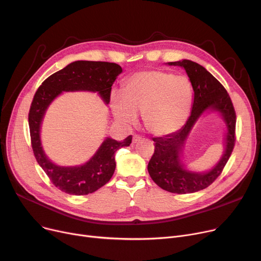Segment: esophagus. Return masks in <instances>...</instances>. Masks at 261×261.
Returning <instances> with one entry per match:
<instances>
[{
  "instance_id": "obj_1",
  "label": "esophagus",
  "mask_w": 261,
  "mask_h": 261,
  "mask_svg": "<svg viewBox=\"0 0 261 261\" xmlns=\"http://www.w3.org/2000/svg\"><path fill=\"white\" fill-rule=\"evenodd\" d=\"M142 140V136H140V135H133V139H132V142L133 143H138L139 141H141Z\"/></svg>"
}]
</instances>
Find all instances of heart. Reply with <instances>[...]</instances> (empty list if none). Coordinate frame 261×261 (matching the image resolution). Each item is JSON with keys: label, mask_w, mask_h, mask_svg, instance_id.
<instances>
[{"label": "heart", "mask_w": 261, "mask_h": 261, "mask_svg": "<svg viewBox=\"0 0 261 261\" xmlns=\"http://www.w3.org/2000/svg\"><path fill=\"white\" fill-rule=\"evenodd\" d=\"M194 100V88L186 76L149 70L129 76L122 93H113L111 107L123 125H134L143 113L149 132L163 136L174 133L186 122Z\"/></svg>", "instance_id": "heart-1"}]
</instances>
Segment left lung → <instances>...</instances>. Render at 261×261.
I'll use <instances>...</instances> for the list:
<instances>
[{
  "mask_svg": "<svg viewBox=\"0 0 261 261\" xmlns=\"http://www.w3.org/2000/svg\"><path fill=\"white\" fill-rule=\"evenodd\" d=\"M168 64L185 68L195 92L193 110L181 130L152 139L154 153L149 161L148 172L154 183L164 190L180 195L191 194L208 187L222 173L236 143V112L225 88L206 68L190 60L168 62ZM210 108L220 112L227 122L226 151L221 162L211 172L190 173L184 168L179 153L195 120Z\"/></svg>",
  "mask_w": 261,
  "mask_h": 261,
  "instance_id": "1",
  "label": "left lung"
}]
</instances>
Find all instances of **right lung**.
<instances>
[{
    "instance_id": "1",
    "label": "right lung",
    "mask_w": 261,
    "mask_h": 261,
    "mask_svg": "<svg viewBox=\"0 0 261 261\" xmlns=\"http://www.w3.org/2000/svg\"><path fill=\"white\" fill-rule=\"evenodd\" d=\"M122 72L120 65L105 61H75L47 77L41 85L31 105L29 125L34 155L50 182L68 195L92 194L111 179L115 170L114 154L131 144L132 135L122 142L107 139L98 151L85 165L60 167L44 154L40 143V125L45 110L62 91L98 92L106 103L110 102L111 87Z\"/></svg>"
}]
</instances>
